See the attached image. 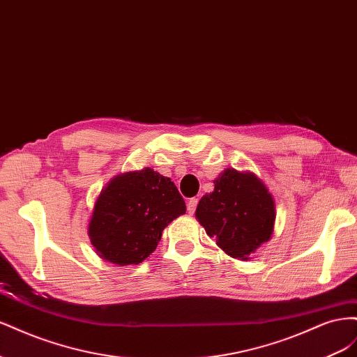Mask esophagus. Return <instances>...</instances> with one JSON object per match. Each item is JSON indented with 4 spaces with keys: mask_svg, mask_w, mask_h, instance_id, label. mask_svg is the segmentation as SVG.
<instances>
[{
    "mask_svg": "<svg viewBox=\"0 0 357 357\" xmlns=\"http://www.w3.org/2000/svg\"><path fill=\"white\" fill-rule=\"evenodd\" d=\"M197 205H198V198H190V199L188 201V211H189V214L195 213Z\"/></svg>",
    "mask_w": 357,
    "mask_h": 357,
    "instance_id": "obj_1",
    "label": "esophagus"
}]
</instances>
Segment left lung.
<instances>
[{
  "mask_svg": "<svg viewBox=\"0 0 357 357\" xmlns=\"http://www.w3.org/2000/svg\"><path fill=\"white\" fill-rule=\"evenodd\" d=\"M195 215L225 253L244 261L271 238L275 205L252 172L226 169L214 180L210 195L201 198Z\"/></svg>",
  "mask_w": 357,
  "mask_h": 357,
  "instance_id": "8db88e82",
  "label": "left lung"
}]
</instances>
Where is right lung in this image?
<instances>
[{
	"label": "right lung",
	"instance_id": "1",
	"mask_svg": "<svg viewBox=\"0 0 357 357\" xmlns=\"http://www.w3.org/2000/svg\"><path fill=\"white\" fill-rule=\"evenodd\" d=\"M185 213V199L171 178L150 168L125 172L100 193L88 232L105 261L137 265L155 252L168 223Z\"/></svg>",
	"mask_w": 357,
	"mask_h": 357
}]
</instances>
